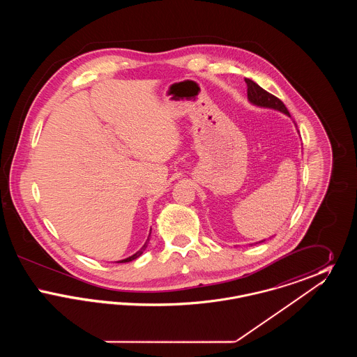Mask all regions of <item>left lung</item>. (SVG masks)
Masks as SVG:
<instances>
[{
    "instance_id": "8db88e82",
    "label": "left lung",
    "mask_w": 357,
    "mask_h": 357,
    "mask_svg": "<svg viewBox=\"0 0 357 357\" xmlns=\"http://www.w3.org/2000/svg\"><path fill=\"white\" fill-rule=\"evenodd\" d=\"M245 83L248 84V99L252 104L258 105V107H264V108H273L275 111H280L285 115H289L288 108L278 98H275L274 95L269 93L264 88H261L250 79H245ZM259 242H264V241H259Z\"/></svg>"
}]
</instances>
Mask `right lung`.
Instances as JSON below:
<instances>
[{
  "label": "right lung",
  "instance_id": "1",
  "mask_svg": "<svg viewBox=\"0 0 357 357\" xmlns=\"http://www.w3.org/2000/svg\"><path fill=\"white\" fill-rule=\"evenodd\" d=\"M151 234V233H150ZM150 241V236L147 238V242ZM147 242L143 245V248L139 250V252H136L135 255H131V257H128V258H126V259H121V261H118V262H130V261H132V259H136L137 257H140V255H143V252L146 250V248H147Z\"/></svg>",
  "mask_w": 357,
  "mask_h": 357
}]
</instances>
